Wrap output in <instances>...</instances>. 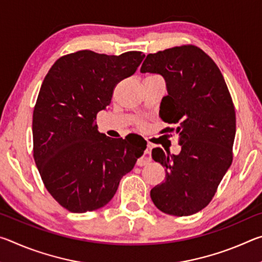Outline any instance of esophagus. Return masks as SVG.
I'll return each mask as SVG.
<instances>
[{"label": "esophagus", "instance_id": "obj_1", "mask_svg": "<svg viewBox=\"0 0 262 262\" xmlns=\"http://www.w3.org/2000/svg\"><path fill=\"white\" fill-rule=\"evenodd\" d=\"M151 150H152V145L151 144H148L147 148H145V154L150 155V154H151ZM150 161H151V158H150V157L144 158V159H140V161L137 162V165L143 166V165H145V164H148Z\"/></svg>", "mask_w": 262, "mask_h": 262}]
</instances>
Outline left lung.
Segmentation results:
<instances>
[{"instance_id":"obj_1","label":"left lung","mask_w":262,"mask_h":262,"mask_svg":"<svg viewBox=\"0 0 262 262\" xmlns=\"http://www.w3.org/2000/svg\"><path fill=\"white\" fill-rule=\"evenodd\" d=\"M142 74H159L165 79L159 117L178 123L181 151L152 149L155 162L165 167V181L150 196L159 210L188 216L211 201L221 180L232 163L236 112L224 77L209 55L196 46L149 54Z\"/></svg>"}]
</instances>
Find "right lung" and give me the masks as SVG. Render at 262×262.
<instances>
[{
    "label": "right lung",
    "mask_w": 262,
    "mask_h": 262,
    "mask_svg": "<svg viewBox=\"0 0 262 262\" xmlns=\"http://www.w3.org/2000/svg\"><path fill=\"white\" fill-rule=\"evenodd\" d=\"M144 56L79 51L60 57L43 79L33 111V157L45 187L69 211L107 205L147 148L143 139H111L95 122Z\"/></svg>",
    "instance_id": "1"
}]
</instances>
